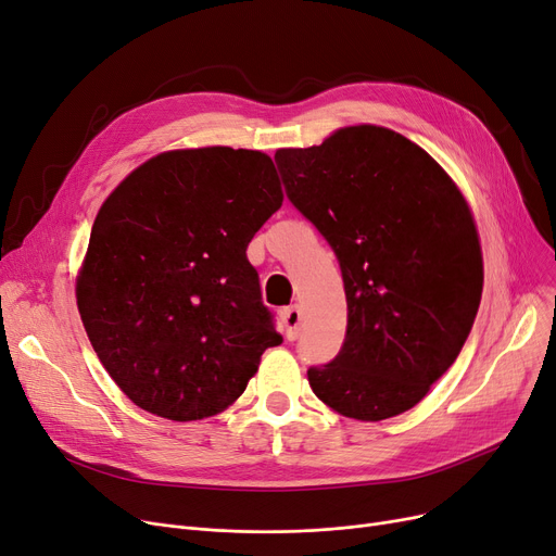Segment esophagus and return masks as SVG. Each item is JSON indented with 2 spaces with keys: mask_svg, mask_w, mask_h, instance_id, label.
<instances>
[{
  "mask_svg": "<svg viewBox=\"0 0 556 556\" xmlns=\"http://www.w3.org/2000/svg\"><path fill=\"white\" fill-rule=\"evenodd\" d=\"M282 324H285V337L289 341H296L301 334V309L296 305H289L280 312Z\"/></svg>",
  "mask_w": 556,
  "mask_h": 556,
  "instance_id": "34e87169",
  "label": "esophagus"
}]
</instances>
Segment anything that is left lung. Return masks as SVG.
<instances>
[{
	"mask_svg": "<svg viewBox=\"0 0 556 556\" xmlns=\"http://www.w3.org/2000/svg\"><path fill=\"white\" fill-rule=\"evenodd\" d=\"M287 199L337 255L349 326L307 368L316 399L357 420L412 409L453 366L482 299L472 215L430 153L382 126L276 153Z\"/></svg>",
	"mask_w": 556,
	"mask_h": 556,
	"instance_id": "1",
	"label": "left lung"
}]
</instances>
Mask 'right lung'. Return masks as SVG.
I'll list each match as a JSON object with an SVG mask.
<instances>
[{
	"mask_svg": "<svg viewBox=\"0 0 556 556\" xmlns=\"http://www.w3.org/2000/svg\"><path fill=\"white\" fill-rule=\"evenodd\" d=\"M282 205L267 153H161L94 219L76 303L105 371L138 407L199 420L240 399L282 343L247 247Z\"/></svg>",
	"mask_w": 556,
	"mask_h": 556,
	"instance_id": "1",
	"label": "right lung"
}]
</instances>
